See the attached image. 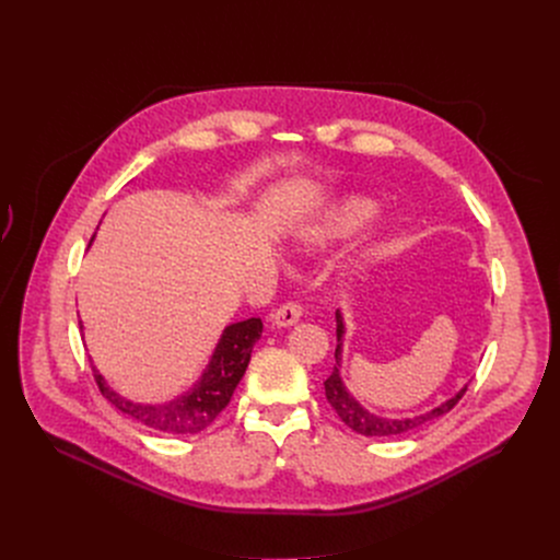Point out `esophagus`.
I'll return each instance as SVG.
<instances>
[{
  "label": "esophagus",
  "instance_id": "1",
  "mask_svg": "<svg viewBox=\"0 0 560 560\" xmlns=\"http://www.w3.org/2000/svg\"><path fill=\"white\" fill-rule=\"evenodd\" d=\"M299 318H301V305L296 301H288V303L279 305L272 314V322L277 326H292L299 322Z\"/></svg>",
  "mask_w": 560,
  "mask_h": 560
}]
</instances>
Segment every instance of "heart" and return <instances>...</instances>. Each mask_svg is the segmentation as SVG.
<instances>
[{
  "label": "heart",
  "instance_id": "b5f03b06",
  "mask_svg": "<svg viewBox=\"0 0 560 560\" xmlns=\"http://www.w3.org/2000/svg\"><path fill=\"white\" fill-rule=\"evenodd\" d=\"M372 214V203L365 199H350L337 206L328 219L310 232V242H328L332 236H341L350 230H354L359 223H363Z\"/></svg>",
  "mask_w": 560,
  "mask_h": 560
}]
</instances>
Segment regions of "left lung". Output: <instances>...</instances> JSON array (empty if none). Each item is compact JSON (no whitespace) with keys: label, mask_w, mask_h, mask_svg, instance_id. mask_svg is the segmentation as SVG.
<instances>
[{"label":"left lung","mask_w":560,"mask_h":560,"mask_svg":"<svg viewBox=\"0 0 560 560\" xmlns=\"http://www.w3.org/2000/svg\"><path fill=\"white\" fill-rule=\"evenodd\" d=\"M341 339H343V318L341 314L337 312V350H335V359H337V368L332 370V374L324 381L326 385V398L330 401V406L335 408V412L339 415V419L352 428L354 432L363 434V436H401V434H408V432H415L428 423H432L434 419L447 415L460 398L463 394L467 392V385L456 394L452 396L450 401H445L443 406L425 412V415H419V417H412V419H381V417H374L370 415L365 408H361L354 396H350V392L346 389L341 376H339V361H341Z\"/></svg>","instance_id":"8db88e82"}]
</instances>
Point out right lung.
<instances>
[{
  "instance_id": "add662e5",
  "label": "right lung",
  "mask_w": 560,
  "mask_h": 560,
  "mask_svg": "<svg viewBox=\"0 0 560 560\" xmlns=\"http://www.w3.org/2000/svg\"><path fill=\"white\" fill-rule=\"evenodd\" d=\"M261 330V318H248V322L228 326L212 354L208 370L203 372L195 389L166 406L132 404L128 398L113 392L95 368L93 376L104 398H108L119 412L132 417L141 425L171 434H195L206 430L230 404V396L250 363V352L259 341Z\"/></svg>"
}]
</instances>
